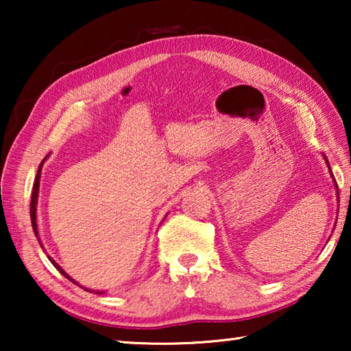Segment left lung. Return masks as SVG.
I'll return each mask as SVG.
<instances>
[{
	"label": "left lung",
	"mask_w": 351,
	"mask_h": 351,
	"mask_svg": "<svg viewBox=\"0 0 351 351\" xmlns=\"http://www.w3.org/2000/svg\"><path fill=\"white\" fill-rule=\"evenodd\" d=\"M326 159V158H325ZM326 164H328V161H326ZM328 169H330V165H328ZM330 175L332 176V173H331V170H330ZM332 181H335V184H336V180H335V176H332ZM336 189H337V186H336ZM337 195H339V192H337Z\"/></svg>",
	"instance_id": "obj_1"
}]
</instances>
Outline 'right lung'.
Returning <instances> with one entry per match:
<instances>
[{
  "mask_svg": "<svg viewBox=\"0 0 351 351\" xmlns=\"http://www.w3.org/2000/svg\"><path fill=\"white\" fill-rule=\"evenodd\" d=\"M47 158V156H46ZM46 158L43 159V161H41V164H40V167H38V171H37V176H35V182H34V187H32V198H31V221H32V229H34V234H35V237H38V226H37V203H38V189H40V175H41V167H43V162L46 161ZM38 243H40V246L43 247V245H41V241H40V239H38ZM47 258L51 260V263L56 266L57 268V271H60L62 274L68 278V280H71L73 283H75L77 285V282L74 280V278H71L66 272H64L63 269H62V266H58L54 260H52L49 255H47ZM83 288V287H82ZM85 291H90L88 288H85Z\"/></svg>",
  "mask_w": 351,
  "mask_h": 351,
  "instance_id": "add662e5",
  "label": "right lung"
}]
</instances>
